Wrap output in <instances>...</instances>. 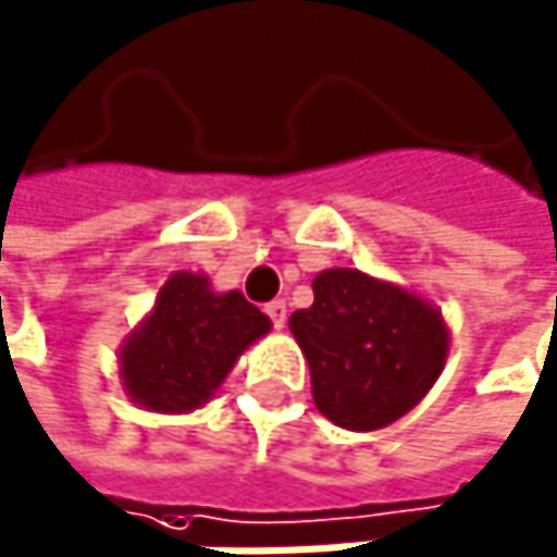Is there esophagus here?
Here are the masks:
<instances>
[{"label":"esophagus","mask_w":557,"mask_h":557,"mask_svg":"<svg viewBox=\"0 0 557 557\" xmlns=\"http://www.w3.org/2000/svg\"><path fill=\"white\" fill-rule=\"evenodd\" d=\"M263 313L270 317L273 330H284V323H287V304H284V300H273V304H267V307H263Z\"/></svg>","instance_id":"obj_1"}]
</instances>
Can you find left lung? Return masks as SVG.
Instances as JSON below:
<instances>
[{"label":"left lung","instance_id":"8db88e82","mask_svg":"<svg viewBox=\"0 0 557 557\" xmlns=\"http://www.w3.org/2000/svg\"><path fill=\"white\" fill-rule=\"evenodd\" d=\"M317 409L352 432L406 416L440 380L449 333L425 300L360 270H323L313 307L290 317Z\"/></svg>","mask_w":557,"mask_h":557}]
</instances>
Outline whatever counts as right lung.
<instances>
[{
  "label": "right lung",
  "instance_id": "1",
  "mask_svg": "<svg viewBox=\"0 0 557 557\" xmlns=\"http://www.w3.org/2000/svg\"><path fill=\"white\" fill-rule=\"evenodd\" d=\"M267 330L270 320L244 294H214L208 276L174 273L154 313L122 346L125 389L154 412L197 409Z\"/></svg>",
  "mask_w": 557,
  "mask_h": 557
}]
</instances>
